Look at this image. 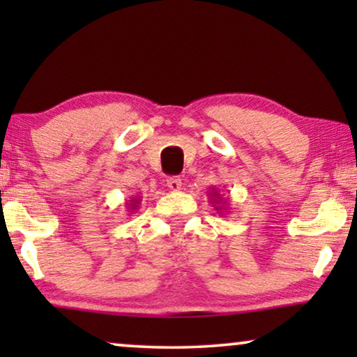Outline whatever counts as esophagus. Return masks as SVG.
Returning a JSON list of instances; mask_svg holds the SVG:
<instances>
[{
    "label": "esophagus",
    "mask_w": 357,
    "mask_h": 357,
    "mask_svg": "<svg viewBox=\"0 0 357 357\" xmlns=\"http://www.w3.org/2000/svg\"><path fill=\"white\" fill-rule=\"evenodd\" d=\"M167 187H169V190H172V192H178V190L182 188V178H180V177H169L167 178Z\"/></svg>",
    "instance_id": "34e87169"
}]
</instances>
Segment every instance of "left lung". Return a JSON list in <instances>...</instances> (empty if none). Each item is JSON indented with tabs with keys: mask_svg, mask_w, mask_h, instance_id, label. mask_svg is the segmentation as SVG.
Instances as JSON below:
<instances>
[{
	"mask_svg": "<svg viewBox=\"0 0 357 357\" xmlns=\"http://www.w3.org/2000/svg\"><path fill=\"white\" fill-rule=\"evenodd\" d=\"M208 197H209V202L213 203V206H214V209H216V211L221 213V211H224V209H227V208H224V204H226L227 202L221 197V195H219L216 188L209 190Z\"/></svg>",
	"mask_w": 357,
	"mask_h": 357,
	"instance_id": "8db88e82",
	"label": "left lung"
}]
</instances>
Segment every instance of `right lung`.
<instances>
[{
    "instance_id": "right-lung-1",
    "label": "right lung",
    "mask_w": 357,
    "mask_h": 357,
    "mask_svg": "<svg viewBox=\"0 0 357 357\" xmlns=\"http://www.w3.org/2000/svg\"><path fill=\"white\" fill-rule=\"evenodd\" d=\"M139 203H141L139 197H133L131 199H128V203H126V209H128V213L136 211V209L139 208Z\"/></svg>"
}]
</instances>
